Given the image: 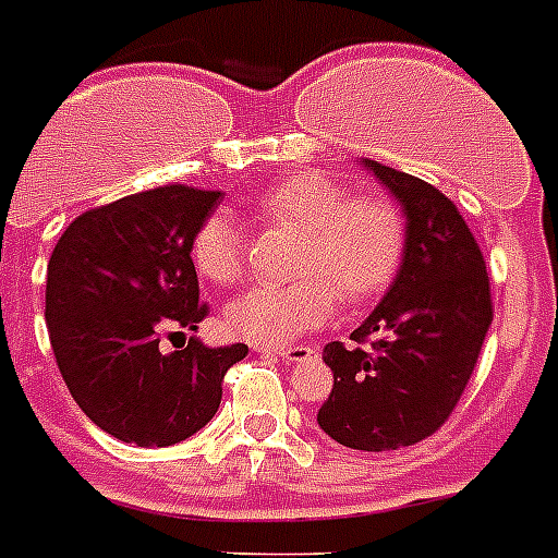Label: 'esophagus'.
Returning a JSON list of instances; mask_svg holds the SVG:
<instances>
[{
	"mask_svg": "<svg viewBox=\"0 0 558 558\" xmlns=\"http://www.w3.org/2000/svg\"><path fill=\"white\" fill-rule=\"evenodd\" d=\"M276 355L282 361H293V364H302V361L316 359V350L313 347H282V350H276Z\"/></svg>",
	"mask_w": 558,
	"mask_h": 558,
	"instance_id": "obj_1",
	"label": "esophagus"
}]
</instances>
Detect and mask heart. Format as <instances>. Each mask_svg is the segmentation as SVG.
I'll return each mask as SVG.
<instances>
[{"label": "heart", "instance_id": "obj_1", "mask_svg": "<svg viewBox=\"0 0 558 558\" xmlns=\"http://www.w3.org/2000/svg\"><path fill=\"white\" fill-rule=\"evenodd\" d=\"M262 217L302 231L288 284H256L226 307V327L256 347H284L322 327L336 313L338 296L364 304L380 296L401 268L407 222L392 199L347 192L330 178L299 171L265 189L256 203ZM197 274L231 284L245 265V242L228 217L214 214L192 240Z\"/></svg>", "mask_w": 558, "mask_h": 558}]
</instances>
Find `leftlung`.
<instances>
[{"label": "left lung", "mask_w": 558, "mask_h": 558, "mask_svg": "<svg viewBox=\"0 0 558 558\" xmlns=\"http://www.w3.org/2000/svg\"><path fill=\"white\" fill-rule=\"evenodd\" d=\"M361 166L401 203L407 247L387 296L352 330L355 347H325L332 392L318 426L347 449L392 451L449 421L494 307L483 254L454 203L407 171L364 157ZM366 337L374 341L361 348Z\"/></svg>", "instance_id": "1"}]
</instances>
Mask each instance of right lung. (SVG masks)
<instances>
[{
	"label": "right lung",
	"mask_w": 558,
	"mask_h": 558,
	"mask_svg": "<svg viewBox=\"0 0 558 558\" xmlns=\"http://www.w3.org/2000/svg\"><path fill=\"white\" fill-rule=\"evenodd\" d=\"M222 194L160 185L75 217L47 262L45 322L56 364L81 412L135 446H174L206 426L222 378L245 344L199 338L160 350L171 330H197L192 240ZM183 336V332H180Z\"/></svg>",
	"instance_id": "obj_1"
}]
</instances>
